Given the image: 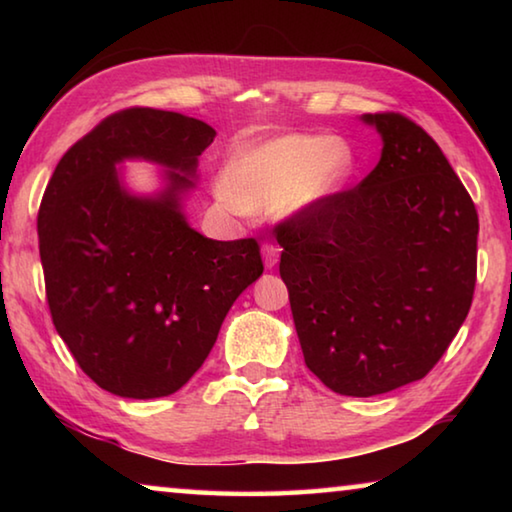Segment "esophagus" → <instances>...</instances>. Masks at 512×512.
Segmentation results:
<instances>
[{"label":"esophagus","mask_w":512,"mask_h":512,"mask_svg":"<svg viewBox=\"0 0 512 512\" xmlns=\"http://www.w3.org/2000/svg\"><path fill=\"white\" fill-rule=\"evenodd\" d=\"M262 257H264V266L273 268L277 264V259H280V248H277L275 244H264L262 246Z\"/></svg>","instance_id":"1"}]
</instances>
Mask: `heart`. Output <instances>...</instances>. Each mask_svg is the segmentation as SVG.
I'll return each instance as SVG.
<instances>
[{"label":"heart","instance_id":"1","mask_svg":"<svg viewBox=\"0 0 512 512\" xmlns=\"http://www.w3.org/2000/svg\"><path fill=\"white\" fill-rule=\"evenodd\" d=\"M352 151L329 135H282L232 155L216 196L235 214L253 207L298 212L339 194L352 176Z\"/></svg>","mask_w":512,"mask_h":512}]
</instances>
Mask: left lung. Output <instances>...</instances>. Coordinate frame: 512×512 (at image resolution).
<instances>
[{
    "label": "left lung",
    "mask_w": 512,
    "mask_h": 512,
    "mask_svg": "<svg viewBox=\"0 0 512 512\" xmlns=\"http://www.w3.org/2000/svg\"><path fill=\"white\" fill-rule=\"evenodd\" d=\"M384 142L357 187L275 225L307 368L339 395L422 379L470 311L479 216L440 146L400 112L363 115Z\"/></svg>",
    "instance_id": "1"
}]
</instances>
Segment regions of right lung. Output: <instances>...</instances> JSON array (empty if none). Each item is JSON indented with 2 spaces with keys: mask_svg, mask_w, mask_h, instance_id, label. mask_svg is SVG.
I'll return each mask as SVG.
<instances>
[{
  "mask_svg": "<svg viewBox=\"0 0 512 512\" xmlns=\"http://www.w3.org/2000/svg\"><path fill=\"white\" fill-rule=\"evenodd\" d=\"M214 135L180 112L119 110L60 158L45 189L38 241L51 320L103 391L153 400L183 388L264 271L257 239H207L183 214ZM128 157L171 168L168 187L128 195L116 171Z\"/></svg>",
  "mask_w": 512,
  "mask_h": 512,
  "instance_id": "obj_1",
  "label": "right lung"
}]
</instances>
